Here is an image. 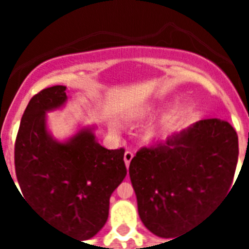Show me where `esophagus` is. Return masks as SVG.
Here are the masks:
<instances>
[{"mask_svg": "<svg viewBox=\"0 0 249 249\" xmlns=\"http://www.w3.org/2000/svg\"><path fill=\"white\" fill-rule=\"evenodd\" d=\"M132 158H133V153H132L131 151L124 152V157H123V160H124V163H126L127 168H128V167H129V163H131Z\"/></svg>", "mask_w": 249, "mask_h": 249, "instance_id": "34e87169", "label": "esophagus"}]
</instances>
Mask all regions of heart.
<instances>
[{
  "label": "heart",
  "instance_id": "1",
  "mask_svg": "<svg viewBox=\"0 0 249 249\" xmlns=\"http://www.w3.org/2000/svg\"><path fill=\"white\" fill-rule=\"evenodd\" d=\"M153 112H155V107H153V106H149V107H146V108H143L140 112V117L147 118L149 117ZM169 117H171V114H169L168 112V113L164 114L160 120L151 123V124L144 129V140H146L147 142H153V141H156L157 138H160V136H162V133L164 132V128H166L167 123H168ZM109 128H111V131L113 132V133H118V126L116 123H111V124H109Z\"/></svg>",
  "mask_w": 249,
  "mask_h": 249
}]
</instances>
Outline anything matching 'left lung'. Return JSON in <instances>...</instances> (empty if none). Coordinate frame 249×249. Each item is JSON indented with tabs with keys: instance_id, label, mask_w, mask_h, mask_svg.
I'll return each instance as SVG.
<instances>
[{
	"instance_id": "left-lung-1",
	"label": "left lung",
	"mask_w": 249,
	"mask_h": 249,
	"mask_svg": "<svg viewBox=\"0 0 249 249\" xmlns=\"http://www.w3.org/2000/svg\"><path fill=\"white\" fill-rule=\"evenodd\" d=\"M237 160L238 136L219 118L192 123L138 151L129 178L141 221L160 238L181 236L227 195Z\"/></svg>"
}]
</instances>
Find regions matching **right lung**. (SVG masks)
<instances>
[{"instance_id": "obj_1", "label": "right lung", "mask_w": 249, "mask_h": 249, "mask_svg": "<svg viewBox=\"0 0 249 249\" xmlns=\"http://www.w3.org/2000/svg\"><path fill=\"white\" fill-rule=\"evenodd\" d=\"M67 101L65 86L31 98L19 123L15 167L23 198L54 227L86 241L107 222L109 197L127 175L124 151L101 146L94 126H78L62 141L53 137L47 113Z\"/></svg>"}]
</instances>
